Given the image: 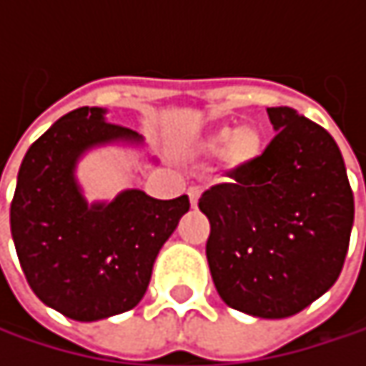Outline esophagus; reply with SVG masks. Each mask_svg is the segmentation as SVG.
<instances>
[{"label": "esophagus", "mask_w": 366, "mask_h": 366, "mask_svg": "<svg viewBox=\"0 0 366 366\" xmlns=\"http://www.w3.org/2000/svg\"><path fill=\"white\" fill-rule=\"evenodd\" d=\"M199 197H201V188H199V186H190V188H188V199H190V205H192V207L199 203Z\"/></svg>", "instance_id": "esophagus-1"}]
</instances>
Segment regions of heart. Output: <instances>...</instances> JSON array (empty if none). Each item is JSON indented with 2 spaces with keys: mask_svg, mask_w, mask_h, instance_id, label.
<instances>
[{
  "mask_svg": "<svg viewBox=\"0 0 366 366\" xmlns=\"http://www.w3.org/2000/svg\"><path fill=\"white\" fill-rule=\"evenodd\" d=\"M209 154L220 152L224 167L233 174H244L262 161L267 139L262 129L254 122H244L239 127L220 124L201 144Z\"/></svg>",
  "mask_w": 366,
  "mask_h": 366,
  "instance_id": "heart-1",
  "label": "heart"
}]
</instances>
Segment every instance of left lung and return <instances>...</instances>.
Masks as SVG:
<instances>
[{
    "label": "left lung",
    "instance_id": "obj_1",
    "mask_svg": "<svg viewBox=\"0 0 366 366\" xmlns=\"http://www.w3.org/2000/svg\"><path fill=\"white\" fill-rule=\"evenodd\" d=\"M262 161L199 199L220 299L256 318H288L337 282L354 224L343 157L327 129L280 106Z\"/></svg>",
    "mask_w": 366,
    "mask_h": 366
}]
</instances>
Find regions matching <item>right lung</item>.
Returning a JSON list of instances; mask_svg holds the SVG:
<instances>
[{"mask_svg":"<svg viewBox=\"0 0 366 366\" xmlns=\"http://www.w3.org/2000/svg\"><path fill=\"white\" fill-rule=\"evenodd\" d=\"M112 142L139 144L142 135L108 122L102 108L65 114L27 150L10 205L12 239L31 290L78 322L142 301L154 258L190 207L186 194L161 201L137 188L89 205L76 182L78 159Z\"/></svg>","mask_w":366,"mask_h":366,"instance_id":"add662e5","label":"right lung"}]
</instances>
